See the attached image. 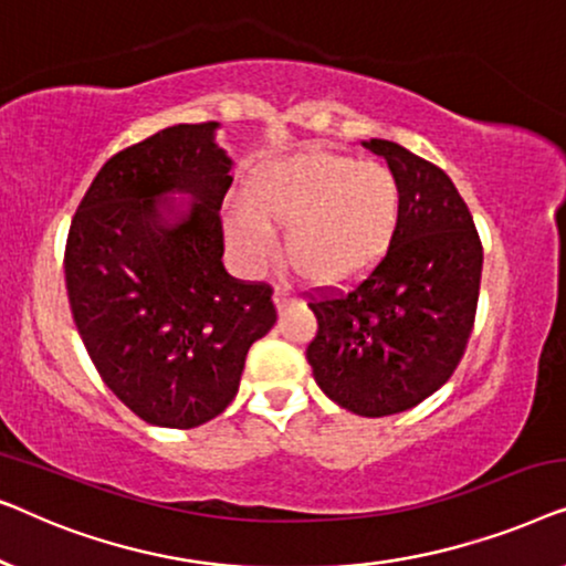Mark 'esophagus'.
I'll use <instances>...</instances> for the list:
<instances>
[{"label": "esophagus", "instance_id": "34e87169", "mask_svg": "<svg viewBox=\"0 0 566 566\" xmlns=\"http://www.w3.org/2000/svg\"><path fill=\"white\" fill-rule=\"evenodd\" d=\"M293 301H296V298H293L291 289H285V285H277V289H275V306L283 312V308L291 306Z\"/></svg>", "mask_w": 566, "mask_h": 566}]
</instances>
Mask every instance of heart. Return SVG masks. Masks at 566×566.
Returning a JSON list of instances; mask_svg holds the SVG:
<instances>
[{
  "instance_id": "1",
  "label": "heart",
  "mask_w": 566,
  "mask_h": 566,
  "mask_svg": "<svg viewBox=\"0 0 566 566\" xmlns=\"http://www.w3.org/2000/svg\"><path fill=\"white\" fill-rule=\"evenodd\" d=\"M399 221L389 167L308 149L252 169L244 203L223 213V234L239 265L258 270L277 252L273 223H285V252L306 281L350 285L389 254Z\"/></svg>"
}]
</instances>
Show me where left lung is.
I'll list each match as a JSON object with an SVG mask.
<instances>
[{
  "instance_id": "obj_1",
  "label": "left lung",
  "mask_w": 566,
  "mask_h": 566,
  "mask_svg": "<svg viewBox=\"0 0 566 566\" xmlns=\"http://www.w3.org/2000/svg\"><path fill=\"white\" fill-rule=\"evenodd\" d=\"M363 146L397 177L399 231L350 291L308 301L319 329L306 360L347 412L386 417L417 407L453 376L474 329L484 252L443 169L384 138Z\"/></svg>"
}]
</instances>
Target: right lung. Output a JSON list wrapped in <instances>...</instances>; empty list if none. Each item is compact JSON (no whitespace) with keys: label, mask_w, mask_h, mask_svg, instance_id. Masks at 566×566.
<instances>
[{"label":"right lung","mask_w":566,"mask_h":566,"mask_svg":"<svg viewBox=\"0 0 566 566\" xmlns=\"http://www.w3.org/2000/svg\"><path fill=\"white\" fill-rule=\"evenodd\" d=\"M219 123L165 128L103 165L69 227L64 273L80 337L130 412L198 428L237 397L275 324L273 289L223 270L231 159Z\"/></svg>","instance_id":"obj_1"}]
</instances>
